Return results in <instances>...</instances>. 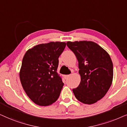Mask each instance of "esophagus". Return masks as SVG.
<instances>
[{"mask_svg":"<svg viewBox=\"0 0 127 127\" xmlns=\"http://www.w3.org/2000/svg\"><path fill=\"white\" fill-rule=\"evenodd\" d=\"M71 76V75L70 74V75H64V78H65V79H67L68 78H69Z\"/></svg>","mask_w":127,"mask_h":127,"instance_id":"obj_1","label":"esophagus"}]
</instances>
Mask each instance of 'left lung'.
Listing matches in <instances>:
<instances>
[{
  "mask_svg": "<svg viewBox=\"0 0 127 127\" xmlns=\"http://www.w3.org/2000/svg\"><path fill=\"white\" fill-rule=\"evenodd\" d=\"M67 46L78 62L81 82L72 89L81 102L91 104L107 92L112 84L113 65L110 56L102 47L92 41L67 42Z\"/></svg>",
  "mask_w": 127,
  "mask_h": 127,
  "instance_id": "left-lung-1",
  "label": "left lung"
}]
</instances>
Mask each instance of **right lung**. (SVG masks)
Listing matches in <instances>:
<instances>
[{"mask_svg":"<svg viewBox=\"0 0 127 127\" xmlns=\"http://www.w3.org/2000/svg\"><path fill=\"white\" fill-rule=\"evenodd\" d=\"M65 45L60 42L39 44L27 50L23 57L20 81L27 96L38 105H50L60 96L64 83L57 70Z\"/></svg>","mask_w":127,"mask_h":127,"instance_id":"1","label":"right lung"}]
</instances>
